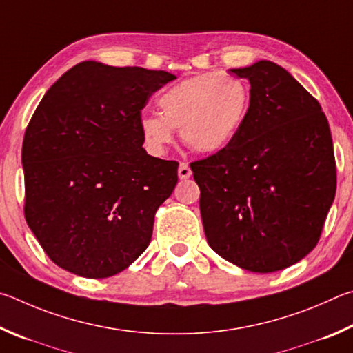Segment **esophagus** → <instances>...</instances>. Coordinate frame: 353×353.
Here are the masks:
<instances>
[{
  "label": "esophagus",
  "instance_id": "1",
  "mask_svg": "<svg viewBox=\"0 0 353 353\" xmlns=\"http://www.w3.org/2000/svg\"><path fill=\"white\" fill-rule=\"evenodd\" d=\"M190 175H192L190 167L186 163H180V167H178V176H180V180H188Z\"/></svg>",
  "mask_w": 353,
  "mask_h": 353
}]
</instances>
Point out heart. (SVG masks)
<instances>
[{
  "label": "heart",
  "mask_w": 353,
  "mask_h": 353,
  "mask_svg": "<svg viewBox=\"0 0 353 353\" xmlns=\"http://www.w3.org/2000/svg\"><path fill=\"white\" fill-rule=\"evenodd\" d=\"M251 91L245 80L221 72H203L172 85L159 96L161 114H144L139 130L145 148L163 154L173 130L192 150H223L239 134L248 116Z\"/></svg>",
  "instance_id": "b5f03b06"
}]
</instances>
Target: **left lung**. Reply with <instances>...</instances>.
Wrapping results in <instances>:
<instances>
[{
	"instance_id": "1",
	"label": "left lung",
	"mask_w": 353,
	"mask_h": 353,
	"mask_svg": "<svg viewBox=\"0 0 353 353\" xmlns=\"http://www.w3.org/2000/svg\"><path fill=\"white\" fill-rule=\"evenodd\" d=\"M250 80L248 116L223 150L190 164L208 243L225 261L273 273L304 259L336 192V164L319 102L268 60L231 70Z\"/></svg>"
}]
</instances>
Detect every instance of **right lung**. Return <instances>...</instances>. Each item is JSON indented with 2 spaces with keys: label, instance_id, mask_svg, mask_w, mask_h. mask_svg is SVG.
I'll return each mask as SVG.
<instances>
[{
  "label": "right lung",
  "instance_id": "add662e5",
  "mask_svg": "<svg viewBox=\"0 0 353 353\" xmlns=\"http://www.w3.org/2000/svg\"><path fill=\"white\" fill-rule=\"evenodd\" d=\"M167 71L82 61L43 96L23 139L24 217L48 257L103 279L150 243L178 163L150 157L139 121Z\"/></svg>",
  "mask_w": 353,
  "mask_h": 353
}]
</instances>
